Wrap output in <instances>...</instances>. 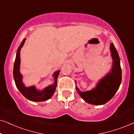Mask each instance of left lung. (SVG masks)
<instances>
[{
  "label": "left lung",
  "mask_w": 134,
  "mask_h": 134,
  "mask_svg": "<svg viewBox=\"0 0 134 134\" xmlns=\"http://www.w3.org/2000/svg\"><path fill=\"white\" fill-rule=\"evenodd\" d=\"M113 65L111 71L101 79L96 87L90 91L82 92L77 87L76 90L80 97L87 103L93 105H102L107 103L118 90L122 79L120 57L113 43L110 44Z\"/></svg>",
  "instance_id": "8db88e82"
}]
</instances>
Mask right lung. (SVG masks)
<instances>
[{"label":"right lung","instance_id":"add662e5","mask_svg":"<svg viewBox=\"0 0 134 134\" xmlns=\"http://www.w3.org/2000/svg\"><path fill=\"white\" fill-rule=\"evenodd\" d=\"M25 38L23 40L19 47H18L17 52H16V59L14 63L13 77L16 86L21 94L25 98L31 100V101L41 102L47 100L52 97L55 91L57 83V77L60 73V70L57 71L53 74V77L54 78V83L52 85L47 87L43 90L38 91V90H36L35 86H32V87H25L24 84L23 82V76L19 72L20 62H21L20 51H21L22 47L23 46L24 44L25 43Z\"/></svg>","mask_w":134,"mask_h":134}]
</instances>
